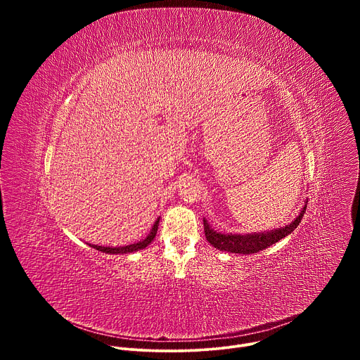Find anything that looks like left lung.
I'll use <instances>...</instances> for the list:
<instances>
[{"label":"left lung","mask_w":360,"mask_h":360,"mask_svg":"<svg viewBox=\"0 0 360 360\" xmlns=\"http://www.w3.org/2000/svg\"><path fill=\"white\" fill-rule=\"evenodd\" d=\"M306 205H307V200H304V205H303L300 214L289 225H286L283 228L266 231V232H256V233H245V235H242V233H219V232L214 231L210 226L208 221L203 218L205 236H207V240L212 246H215L219 250L239 253V255L256 253V252L266 249L268 246L276 243L282 238L292 233L297 228L299 222L303 218V214L306 212Z\"/></svg>","instance_id":"left-lung-1"}]
</instances>
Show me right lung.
Listing matches in <instances>:
<instances>
[{
	"label": "right lung",
	"instance_id": "obj_1",
	"mask_svg": "<svg viewBox=\"0 0 360 360\" xmlns=\"http://www.w3.org/2000/svg\"><path fill=\"white\" fill-rule=\"evenodd\" d=\"M158 225H160V218L155 221V224H153L150 232L148 233V236L136 243H131V245H127V246H98V245H91L88 243L89 246H92L94 249L96 250H101V252H105V253H112V255H118V253H131V252H136V250H141V249H145L152 240L153 238L157 236V231H158Z\"/></svg>",
	"mask_w": 360,
	"mask_h": 360
}]
</instances>
